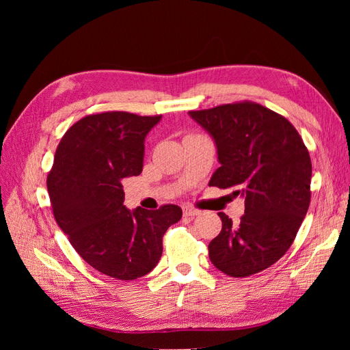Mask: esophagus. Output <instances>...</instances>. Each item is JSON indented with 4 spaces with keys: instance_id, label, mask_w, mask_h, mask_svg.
Masks as SVG:
<instances>
[{
    "instance_id": "obj_1",
    "label": "esophagus",
    "mask_w": 350,
    "mask_h": 350,
    "mask_svg": "<svg viewBox=\"0 0 350 350\" xmlns=\"http://www.w3.org/2000/svg\"><path fill=\"white\" fill-rule=\"evenodd\" d=\"M183 210H184V215L185 216H197V215H200V210H197V208H194V207H191V206H184L183 207Z\"/></svg>"
}]
</instances>
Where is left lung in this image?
I'll list each match as a JSON object with an SVG mask.
<instances>
[{"label":"left lung","instance_id":"1","mask_svg":"<svg viewBox=\"0 0 350 350\" xmlns=\"http://www.w3.org/2000/svg\"><path fill=\"white\" fill-rule=\"evenodd\" d=\"M213 137L220 166L208 185L245 197L238 225L225 213L208 243L215 267L247 278L282 258L298 234L311 201V157L295 126L260 103L243 100L189 111Z\"/></svg>","mask_w":350,"mask_h":350}]
</instances>
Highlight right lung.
<instances>
[{"instance_id":"add662e5","label":"right lung","mask_w":350,"mask_h":350,"mask_svg":"<svg viewBox=\"0 0 350 350\" xmlns=\"http://www.w3.org/2000/svg\"><path fill=\"white\" fill-rule=\"evenodd\" d=\"M162 115L112 111L72 124L57 147L46 187L51 207L72 248L93 269L118 280L150 273L167 228L183 210L124 206L122 179L143 171L144 139Z\"/></svg>"}]
</instances>
